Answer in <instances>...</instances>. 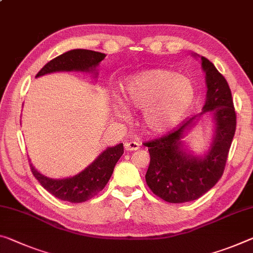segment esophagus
Wrapping results in <instances>:
<instances>
[{"label":"esophagus","instance_id":"34e87169","mask_svg":"<svg viewBox=\"0 0 253 253\" xmlns=\"http://www.w3.org/2000/svg\"><path fill=\"white\" fill-rule=\"evenodd\" d=\"M139 145H141V144H139L138 141H130V142H127V143H125V150H126V151H129V152H131V151H137L138 148H139Z\"/></svg>","mask_w":253,"mask_h":253}]
</instances>
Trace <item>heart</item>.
Wrapping results in <instances>:
<instances>
[{
  "label": "heart",
  "mask_w": 253,
  "mask_h": 253,
  "mask_svg": "<svg viewBox=\"0 0 253 253\" xmlns=\"http://www.w3.org/2000/svg\"><path fill=\"white\" fill-rule=\"evenodd\" d=\"M124 100L128 106L143 110L146 127L154 133H164L186 117L196 101V86L189 78L166 69H153L127 78L122 84ZM118 114L127 115L122 105Z\"/></svg>",
  "instance_id": "obj_1"
}]
</instances>
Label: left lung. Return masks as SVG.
Segmentation results:
<instances>
[{
	"mask_svg": "<svg viewBox=\"0 0 253 253\" xmlns=\"http://www.w3.org/2000/svg\"><path fill=\"white\" fill-rule=\"evenodd\" d=\"M202 66L206 73L207 100L200 115L213 112L216 122V135L208 153L197 158L181 150L180 139L196 116L184 119L162 137L144 144L151 156L145 175L147 186L168 203L192 202L217 183L235 134L236 114L227 81L207 58L202 57Z\"/></svg>",
	"mask_w": 253,
	"mask_h": 253,
	"instance_id": "8db88e82",
	"label": "left lung"
}]
</instances>
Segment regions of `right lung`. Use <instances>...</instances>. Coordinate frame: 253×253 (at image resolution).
<instances>
[{
  "label": "right lung",
  "mask_w": 253,
  "mask_h": 253,
  "mask_svg": "<svg viewBox=\"0 0 253 253\" xmlns=\"http://www.w3.org/2000/svg\"><path fill=\"white\" fill-rule=\"evenodd\" d=\"M106 57L105 54L87 49L66 51L48 62L36 78L59 71L90 72ZM124 153V145L108 147L85 170L72 178L55 180L40 174L30 163V169L39 183L58 199L70 203H83L97 196L109 181L114 168Z\"/></svg>",
  "instance_id": "obj_1"
}]
</instances>
